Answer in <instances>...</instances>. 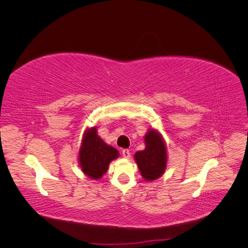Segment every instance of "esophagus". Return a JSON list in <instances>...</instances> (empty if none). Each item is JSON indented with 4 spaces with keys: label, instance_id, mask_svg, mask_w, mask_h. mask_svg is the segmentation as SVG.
Wrapping results in <instances>:
<instances>
[{
    "label": "esophagus",
    "instance_id": "esophagus-1",
    "mask_svg": "<svg viewBox=\"0 0 248 248\" xmlns=\"http://www.w3.org/2000/svg\"><path fill=\"white\" fill-rule=\"evenodd\" d=\"M122 156L124 157V158L128 159L129 157H130V151H129V150H128V149L123 150V151H122Z\"/></svg>",
    "mask_w": 248,
    "mask_h": 248
}]
</instances>
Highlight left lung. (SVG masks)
I'll list each match as a JSON object with an SVG mask.
<instances>
[{"label":"left lung","mask_w":248,"mask_h":248,"mask_svg":"<svg viewBox=\"0 0 248 248\" xmlns=\"http://www.w3.org/2000/svg\"><path fill=\"white\" fill-rule=\"evenodd\" d=\"M145 149L134 154L141 177L154 181L163 175L168 163L166 141L158 130L149 129L145 136Z\"/></svg>","instance_id":"1"}]
</instances>
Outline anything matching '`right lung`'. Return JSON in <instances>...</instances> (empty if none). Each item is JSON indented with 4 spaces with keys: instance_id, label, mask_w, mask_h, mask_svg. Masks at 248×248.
Masks as SVG:
<instances>
[{
    "instance_id": "obj_1",
    "label": "right lung",
    "mask_w": 248,
    "mask_h": 248,
    "mask_svg": "<svg viewBox=\"0 0 248 248\" xmlns=\"http://www.w3.org/2000/svg\"><path fill=\"white\" fill-rule=\"evenodd\" d=\"M118 157V150L103 141L97 134L96 127L85 131L78 152V164L86 176L94 180L101 179L109 163Z\"/></svg>"
}]
</instances>
